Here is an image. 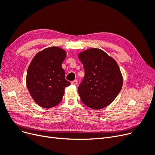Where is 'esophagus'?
<instances>
[{"label":"esophagus","instance_id":"34e87169","mask_svg":"<svg viewBox=\"0 0 155 155\" xmlns=\"http://www.w3.org/2000/svg\"><path fill=\"white\" fill-rule=\"evenodd\" d=\"M77 83H78V81H77V80H74V81H73L71 82L72 85H76Z\"/></svg>","mask_w":155,"mask_h":155}]
</instances>
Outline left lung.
<instances>
[{
  "label": "left lung",
  "mask_w": 155,
  "mask_h": 155,
  "mask_svg": "<svg viewBox=\"0 0 155 155\" xmlns=\"http://www.w3.org/2000/svg\"><path fill=\"white\" fill-rule=\"evenodd\" d=\"M85 76L78 87L84 104L101 109L114 100L123 85V78L116 61L98 48H89L78 54Z\"/></svg>",
  "instance_id": "left-lung-1"
}]
</instances>
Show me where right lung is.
<instances>
[{
  "label": "right lung",
  "instance_id": "add662e5",
  "mask_svg": "<svg viewBox=\"0 0 155 155\" xmlns=\"http://www.w3.org/2000/svg\"><path fill=\"white\" fill-rule=\"evenodd\" d=\"M67 56L63 49L51 46L37 53L31 61L26 75V86L37 104L48 109L58 105L64 88L70 85L65 79L61 64Z\"/></svg>",
  "mask_w": 155,
  "mask_h": 155
}]
</instances>
